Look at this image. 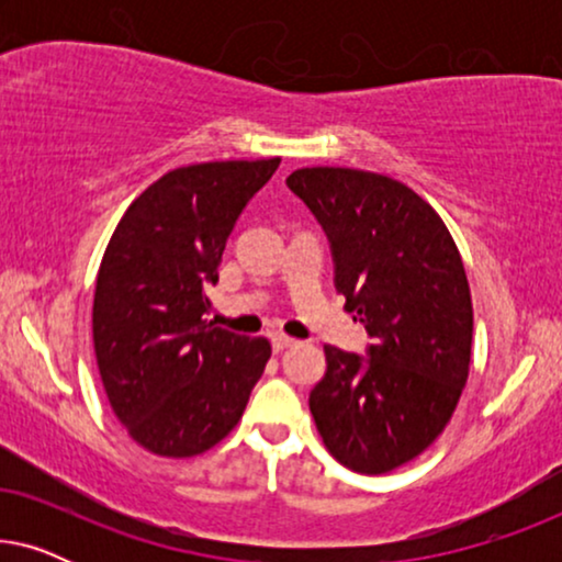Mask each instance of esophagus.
<instances>
[{"label":"esophagus","mask_w":562,"mask_h":562,"mask_svg":"<svg viewBox=\"0 0 562 562\" xmlns=\"http://www.w3.org/2000/svg\"><path fill=\"white\" fill-rule=\"evenodd\" d=\"M294 342H296L294 337H286V335H281V333L271 335V345H273V350H276V352H281V350L291 348V345H294Z\"/></svg>","instance_id":"obj_1"}]
</instances>
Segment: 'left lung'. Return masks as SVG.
Instances as JSON below:
<instances>
[{
    "label": "left lung",
    "instance_id": "obj_1",
    "mask_svg": "<svg viewBox=\"0 0 562 562\" xmlns=\"http://www.w3.org/2000/svg\"><path fill=\"white\" fill-rule=\"evenodd\" d=\"M286 187L325 229L335 289L363 322L366 356L327 345L310 409L356 473H389L437 440L468 381L473 306L465 268L432 206L358 168H299Z\"/></svg>",
    "mask_w": 562,
    "mask_h": 562
}]
</instances>
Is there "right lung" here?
<instances>
[{"instance_id":"1","label":"right lung","mask_w":562,"mask_h":562,"mask_svg":"<svg viewBox=\"0 0 562 562\" xmlns=\"http://www.w3.org/2000/svg\"><path fill=\"white\" fill-rule=\"evenodd\" d=\"M281 158L214 160L150 183L120 220L99 266L94 352L106 398L145 450L189 458L243 417L271 358L266 337L204 319L235 222Z\"/></svg>"}]
</instances>
